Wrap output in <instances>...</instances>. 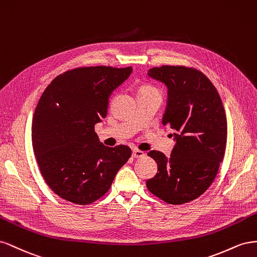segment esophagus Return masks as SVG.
Returning <instances> with one entry per match:
<instances>
[{"label":"esophagus","mask_w":257,"mask_h":257,"mask_svg":"<svg viewBox=\"0 0 257 257\" xmlns=\"http://www.w3.org/2000/svg\"><path fill=\"white\" fill-rule=\"evenodd\" d=\"M145 156V153L142 151H139V150H134L133 151V157L134 158H142Z\"/></svg>","instance_id":"esophagus-1"}]
</instances>
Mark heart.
Instances as JSON below:
<instances>
[{
  "instance_id": "heart-1",
  "label": "heart",
  "mask_w": 257,
  "mask_h": 257,
  "mask_svg": "<svg viewBox=\"0 0 257 257\" xmlns=\"http://www.w3.org/2000/svg\"><path fill=\"white\" fill-rule=\"evenodd\" d=\"M143 88H151V87H143Z\"/></svg>"
}]
</instances>
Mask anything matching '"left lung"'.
Listing matches in <instances>:
<instances>
[{
	"instance_id": "obj_1",
	"label": "left lung",
	"mask_w": 257,
	"mask_h": 257,
	"mask_svg": "<svg viewBox=\"0 0 257 257\" xmlns=\"http://www.w3.org/2000/svg\"><path fill=\"white\" fill-rule=\"evenodd\" d=\"M148 74L168 88L163 123L175 130L177 143L170 157L158 151L148 154L158 170L146 186L167 203H186L201 196L216 177L227 141L225 109L215 87L200 71L163 65Z\"/></svg>"
}]
</instances>
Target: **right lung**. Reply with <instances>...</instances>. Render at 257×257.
I'll list each match as a JSON object with an SVG mask.
<instances>
[{
    "label": "right lung",
    "mask_w": 257,
    "mask_h": 257,
    "mask_svg": "<svg viewBox=\"0 0 257 257\" xmlns=\"http://www.w3.org/2000/svg\"><path fill=\"white\" fill-rule=\"evenodd\" d=\"M133 68H77L58 75L44 90L32 120V146L44 180L76 204L98 200L127 163L126 145L108 148L94 124L105 118L108 99Z\"/></svg>",
    "instance_id": "obj_1"
}]
</instances>
